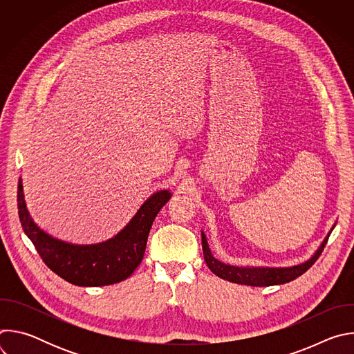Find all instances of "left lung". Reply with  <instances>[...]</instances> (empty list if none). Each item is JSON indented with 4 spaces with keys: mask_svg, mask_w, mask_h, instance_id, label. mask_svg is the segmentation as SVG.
<instances>
[{
    "mask_svg": "<svg viewBox=\"0 0 354 354\" xmlns=\"http://www.w3.org/2000/svg\"><path fill=\"white\" fill-rule=\"evenodd\" d=\"M330 234L324 239L319 249L315 252V255L298 266L292 268H284V269H276V268H236L230 266L225 263H221L220 261L214 259L212 257V252L209 249L207 241L205 234L201 232V248H203L205 261L209 266V269L218 277L228 280L231 283L236 284H245V286H254V287H268V286H276V284H284L288 283L297 277H299L302 273H306L321 257L322 250L328 242Z\"/></svg>",
    "mask_w": 354,
    "mask_h": 354,
    "instance_id": "8db88e82",
    "label": "left lung"
}]
</instances>
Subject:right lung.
Masks as SVG:
<instances>
[{
  "label": "right lung",
  "instance_id": "add662e5",
  "mask_svg": "<svg viewBox=\"0 0 354 354\" xmlns=\"http://www.w3.org/2000/svg\"><path fill=\"white\" fill-rule=\"evenodd\" d=\"M17 196L21 225L46 266L71 284L97 287L126 280L137 269L144 257L151 225L171 193L161 190L153 194L115 238L86 246L62 242L39 230L26 210L21 180Z\"/></svg>",
  "mask_w": 354,
  "mask_h": 354
}]
</instances>
